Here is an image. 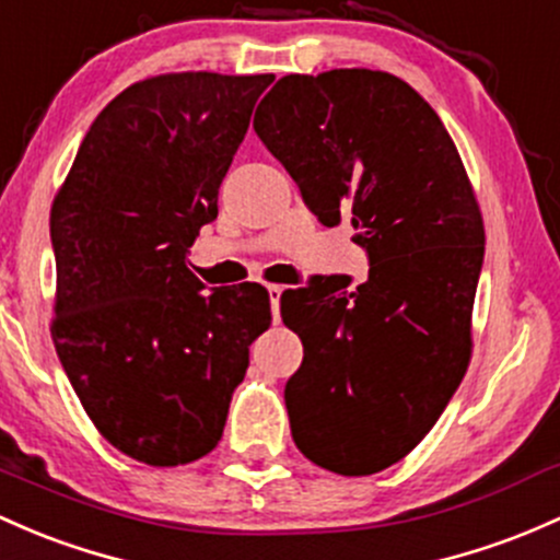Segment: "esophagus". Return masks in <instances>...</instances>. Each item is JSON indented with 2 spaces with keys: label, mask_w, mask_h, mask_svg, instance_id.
I'll return each instance as SVG.
<instances>
[{
  "label": "esophagus",
  "mask_w": 560,
  "mask_h": 560,
  "mask_svg": "<svg viewBox=\"0 0 560 560\" xmlns=\"http://www.w3.org/2000/svg\"><path fill=\"white\" fill-rule=\"evenodd\" d=\"M269 304H272V317L275 323H280V296H282V285H269Z\"/></svg>",
  "instance_id": "1"
}]
</instances>
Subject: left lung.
<instances>
[{
  "instance_id": "left-lung-1",
  "label": "left lung",
  "mask_w": 560,
  "mask_h": 560,
  "mask_svg": "<svg viewBox=\"0 0 560 560\" xmlns=\"http://www.w3.org/2000/svg\"><path fill=\"white\" fill-rule=\"evenodd\" d=\"M254 128L312 213L350 219L369 280L320 278L280 299L304 345L285 384L299 451L339 475L411 454L459 387L472 354L483 215L459 152L422 95L387 71L288 74Z\"/></svg>"
}]
</instances>
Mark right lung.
<instances>
[{
  "label": "right lung",
  "instance_id": "1",
  "mask_svg": "<svg viewBox=\"0 0 560 560\" xmlns=\"http://www.w3.org/2000/svg\"><path fill=\"white\" fill-rule=\"evenodd\" d=\"M272 80L136 82L95 117L52 200V345L95 430L143 465H189L219 446L248 347L272 323L267 288L202 293L186 267Z\"/></svg>",
  "mask_w": 560,
  "mask_h": 560
}]
</instances>
